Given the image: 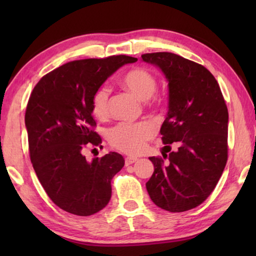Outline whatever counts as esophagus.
<instances>
[{"instance_id": "34e87169", "label": "esophagus", "mask_w": 256, "mask_h": 256, "mask_svg": "<svg viewBox=\"0 0 256 256\" xmlns=\"http://www.w3.org/2000/svg\"><path fill=\"white\" fill-rule=\"evenodd\" d=\"M136 162H138L136 157H126V158H125V164H126V166H130V164H132Z\"/></svg>"}]
</instances>
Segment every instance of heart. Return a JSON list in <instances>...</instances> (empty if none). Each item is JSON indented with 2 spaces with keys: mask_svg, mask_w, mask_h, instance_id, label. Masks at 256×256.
<instances>
[{
  "mask_svg": "<svg viewBox=\"0 0 256 256\" xmlns=\"http://www.w3.org/2000/svg\"><path fill=\"white\" fill-rule=\"evenodd\" d=\"M122 84L141 100H148L149 105L157 106L162 99L154 96L157 78L148 68L138 66L124 73ZM110 90L107 86H100L92 96V112L97 118L104 120L110 114ZM156 128L150 122L118 123L107 131V140L112 148L124 154H136L144 149L146 141L152 138Z\"/></svg>",
  "mask_w": 256,
  "mask_h": 256,
  "instance_id": "heart-1",
  "label": "heart"
}]
</instances>
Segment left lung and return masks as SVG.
<instances>
[{
    "instance_id": "8db88e82",
    "label": "left lung",
    "mask_w": 256,
    "mask_h": 256,
    "mask_svg": "<svg viewBox=\"0 0 256 256\" xmlns=\"http://www.w3.org/2000/svg\"><path fill=\"white\" fill-rule=\"evenodd\" d=\"M141 58L162 68L170 86V110L160 128L162 156L168 162L149 158L154 172L146 182V190L162 209L188 211L206 200L226 166V102L216 78L201 64L168 52ZM172 143L178 146L177 150L170 151Z\"/></svg>"
}]
</instances>
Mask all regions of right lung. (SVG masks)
Segmentation results:
<instances>
[{
    "instance_id": "add662e5",
    "label": "right lung",
    "mask_w": 256,
    "mask_h": 256,
    "mask_svg": "<svg viewBox=\"0 0 256 256\" xmlns=\"http://www.w3.org/2000/svg\"><path fill=\"white\" fill-rule=\"evenodd\" d=\"M134 62L126 55L72 60L42 76L30 94L24 115L30 160L47 196L68 214L92 216L110 200L124 158L110 152L88 162L82 149L102 144L92 112L94 90Z\"/></svg>"
}]
</instances>
